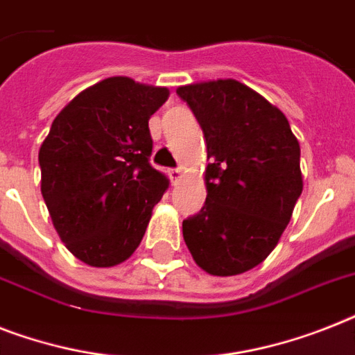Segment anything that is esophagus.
<instances>
[{"label": "esophagus", "instance_id": "1", "mask_svg": "<svg viewBox=\"0 0 355 355\" xmlns=\"http://www.w3.org/2000/svg\"><path fill=\"white\" fill-rule=\"evenodd\" d=\"M169 178H171V182H173V184H177L178 180L182 178V171H180V169H178V168L169 169Z\"/></svg>", "mask_w": 355, "mask_h": 355}]
</instances>
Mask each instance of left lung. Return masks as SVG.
<instances>
[{"mask_svg": "<svg viewBox=\"0 0 355 355\" xmlns=\"http://www.w3.org/2000/svg\"><path fill=\"white\" fill-rule=\"evenodd\" d=\"M207 146L206 202L182 223L204 272L227 277L261 264L277 246L302 193L301 148L286 116L237 80L177 89Z\"/></svg>", "mask_w": 355, "mask_h": 355, "instance_id": "obj_1", "label": "left lung"}]
</instances>
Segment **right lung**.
<instances>
[{
    "label": "right lung",
    "instance_id": "right-lung-1",
    "mask_svg": "<svg viewBox=\"0 0 355 355\" xmlns=\"http://www.w3.org/2000/svg\"><path fill=\"white\" fill-rule=\"evenodd\" d=\"M168 96L166 87L105 78L74 96L43 140V200L69 252L89 266L131 257L168 189L149 164V118Z\"/></svg>",
    "mask_w": 355,
    "mask_h": 355
}]
</instances>
